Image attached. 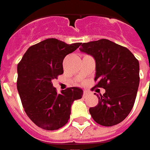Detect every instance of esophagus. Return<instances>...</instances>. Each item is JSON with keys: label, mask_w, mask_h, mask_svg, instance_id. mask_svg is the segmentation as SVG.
<instances>
[{"label": "esophagus", "mask_w": 150, "mask_h": 150, "mask_svg": "<svg viewBox=\"0 0 150 150\" xmlns=\"http://www.w3.org/2000/svg\"><path fill=\"white\" fill-rule=\"evenodd\" d=\"M88 94H89V92H88L87 90H85V91H84V93H83V96L85 97V96H86Z\"/></svg>", "instance_id": "obj_1"}]
</instances>
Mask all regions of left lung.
<instances>
[{"label":"left lung","instance_id":"obj_1","mask_svg":"<svg viewBox=\"0 0 150 150\" xmlns=\"http://www.w3.org/2000/svg\"><path fill=\"white\" fill-rule=\"evenodd\" d=\"M81 52L92 56L96 63L94 80L106 90L97 94L98 103L90 113L100 125L120 124L132 111L140 82L139 61L126 47L106 39L81 44Z\"/></svg>","mask_w":150,"mask_h":150}]
</instances>
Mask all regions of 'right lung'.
<instances>
[{
  "label": "right lung",
  "mask_w": 150,
  "mask_h": 150,
  "mask_svg": "<svg viewBox=\"0 0 150 150\" xmlns=\"http://www.w3.org/2000/svg\"><path fill=\"white\" fill-rule=\"evenodd\" d=\"M81 43L67 44L47 39L30 47L18 64L17 88L27 116L45 130H57L68 123L73 101L80 99L83 90L70 87L57 94L52 83L64 73V57Z\"/></svg>",
  "instance_id": "add662e5"
}]
</instances>
